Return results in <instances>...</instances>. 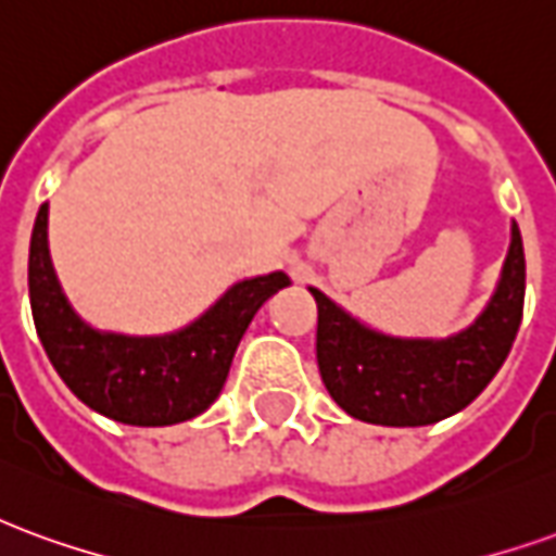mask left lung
Masks as SVG:
<instances>
[{
  "label": "left lung",
  "mask_w": 556,
  "mask_h": 556,
  "mask_svg": "<svg viewBox=\"0 0 556 556\" xmlns=\"http://www.w3.org/2000/svg\"><path fill=\"white\" fill-rule=\"evenodd\" d=\"M309 291L318 303V372L339 408L372 426H431L467 408L513 349L525 313V243L513 223L485 309L443 339L375 330L325 291Z\"/></svg>",
  "instance_id": "obj_1"
}]
</instances>
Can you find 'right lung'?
<instances>
[{"label": "right lung", "instance_id": "1", "mask_svg": "<svg viewBox=\"0 0 556 556\" xmlns=\"http://www.w3.org/2000/svg\"><path fill=\"white\" fill-rule=\"evenodd\" d=\"M47 219L50 205H41L29 243V303L38 339L71 393L125 426H175L211 408L253 315L291 282L282 270L241 279L172 333L98 330L79 318L59 286Z\"/></svg>", "mask_w": 556, "mask_h": 556}]
</instances>
